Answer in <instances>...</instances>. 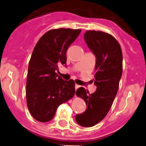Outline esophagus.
I'll list each match as a JSON object with an SVG mask.
<instances>
[{"instance_id": "1", "label": "esophagus", "mask_w": 146, "mask_h": 146, "mask_svg": "<svg viewBox=\"0 0 146 146\" xmlns=\"http://www.w3.org/2000/svg\"><path fill=\"white\" fill-rule=\"evenodd\" d=\"M79 87H80V86L78 85V84H76V85H75V88H76V90L78 89V88H79Z\"/></svg>"}]
</instances>
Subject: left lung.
<instances>
[{
	"instance_id": "left-lung-1",
	"label": "left lung",
	"mask_w": 146,
	"mask_h": 146,
	"mask_svg": "<svg viewBox=\"0 0 146 146\" xmlns=\"http://www.w3.org/2000/svg\"><path fill=\"white\" fill-rule=\"evenodd\" d=\"M84 40L96 57L94 84L96 91L90 94L80 87L76 95L84 99L87 109L76 114V119L83 127H92L106 117L117 93L122 73L120 45L111 35L100 31H87Z\"/></svg>"
}]
</instances>
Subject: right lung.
I'll return each instance as SVG.
<instances>
[{"label":"right lung","mask_w":146,"mask_h":146,"mask_svg":"<svg viewBox=\"0 0 146 146\" xmlns=\"http://www.w3.org/2000/svg\"><path fill=\"white\" fill-rule=\"evenodd\" d=\"M81 32L70 29L50 30L34 49L29 63L26 95L29 110L39 122L51 120L58 107L74 96V81H64L56 70L60 64L66 65L67 50Z\"/></svg>","instance_id":"obj_1"}]
</instances>
